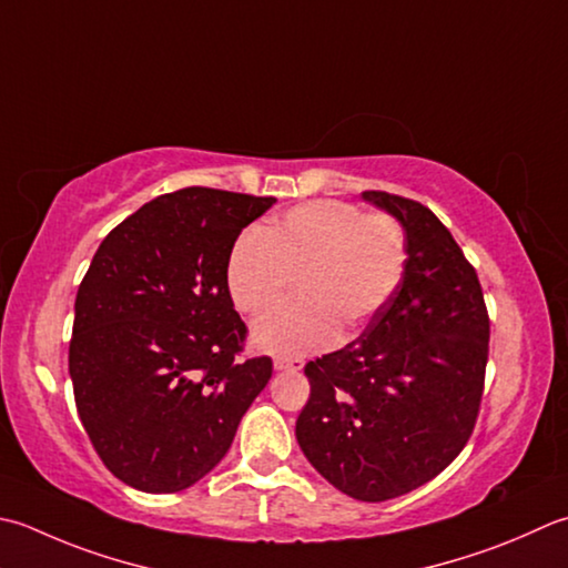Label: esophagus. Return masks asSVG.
I'll list each match as a JSON object with an SVG mask.
<instances>
[{
  "instance_id": "1",
  "label": "esophagus",
  "mask_w": 568,
  "mask_h": 568,
  "mask_svg": "<svg viewBox=\"0 0 568 568\" xmlns=\"http://www.w3.org/2000/svg\"><path fill=\"white\" fill-rule=\"evenodd\" d=\"M275 369L277 372H297V369H303L305 366V359H300V357H275Z\"/></svg>"
}]
</instances>
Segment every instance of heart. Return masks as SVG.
<instances>
[{
  "label": "heart",
  "mask_w": 568,
  "mask_h": 568,
  "mask_svg": "<svg viewBox=\"0 0 568 568\" xmlns=\"http://www.w3.org/2000/svg\"><path fill=\"white\" fill-rule=\"evenodd\" d=\"M406 271V231L384 211L342 199H315L275 224L251 229L233 243L226 285L241 313L263 315L300 285L303 303L277 310L253 329L275 354L327 349L357 335L382 313Z\"/></svg>",
  "instance_id": "1"
}]
</instances>
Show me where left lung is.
<instances>
[{"mask_svg": "<svg viewBox=\"0 0 568 568\" xmlns=\"http://www.w3.org/2000/svg\"><path fill=\"white\" fill-rule=\"evenodd\" d=\"M406 229V271L362 335L305 364L295 436L313 468L362 503L406 495L470 440L485 392L490 315L450 231L414 199L364 192Z\"/></svg>", "mask_w": 568, "mask_h": 568, "instance_id": "obj_1", "label": "left lung"}]
</instances>
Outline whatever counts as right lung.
<instances>
[{
    "label": "right lung",
    "instance_id": "add662e5",
    "mask_svg": "<svg viewBox=\"0 0 568 568\" xmlns=\"http://www.w3.org/2000/svg\"><path fill=\"white\" fill-rule=\"evenodd\" d=\"M273 196L186 186L108 233L78 285L69 372L98 458L142 493H180L214 470L271 357H243L246 322L226 265Z\"/></svg>",
    "mask_w": 568,
    "mask_h": 568
}]
</instances>
